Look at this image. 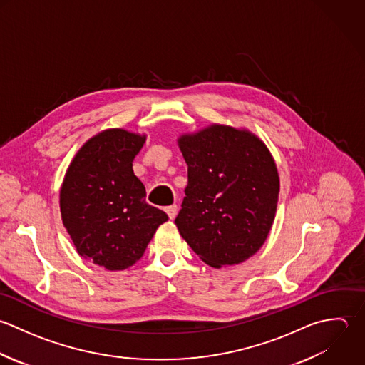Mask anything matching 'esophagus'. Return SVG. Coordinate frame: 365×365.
Wrapping results in <instances>:
<instances>
[{
	"instance_id": "34e87169",
	"label": "esophagus",
	"mask_w": 365,
	"mask_h": 365,
	"mask_svg": "<svg viewBox=\"0 0 365 365\" xmlns=\"http://www.w3.org/2000/svg\"><path fill=\"white\" fill-rule=\"evenodd\" d=\"M166 213H168V216H169V219H175L176 217V215H178V206L176 205H172V206H168L166 209Z\"/></svg>"
}]
</instances>
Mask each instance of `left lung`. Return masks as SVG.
Wrapping results in <instances>:
<instances>
[{"label": "left lung", "instance_id": "left-lung-1", "mask_svg": "<svg viewBox=\"0 0 365 365\" xmlns=\"http://www.w3.org/2000/svg\"><path fill=\"white\" fill-rule=\"evenodd\" d=\"M179 146L187 163L179 233L212 267L247 260L266 242L279 200L269 149L255 135L222 125L183 135Z\"/></svg>", "mask_w": 365, "mask_h": 365}]
</instances>
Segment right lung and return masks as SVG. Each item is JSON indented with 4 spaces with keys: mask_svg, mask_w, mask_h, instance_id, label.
I'll return each instance as SVG.
<instances>
[{
    "mask_svg": "<svg viewBox=\"0 0 365 365\" xmlns=\"http://www.w3.org/2000/svg\"><path fill=\"white\" fill-rule=\"evenodd\" d=\"M145 136L108 129L89 139L69 165L59 195L63 226L76 252L108 270H125L145 253L168 215L146 203L132 162Z\"/></svg>",
    "mask_w": 365,
    "mask_h": 365,
    "instance_id": "add662e5",
    "label": "right lung"
}]
</instances>
